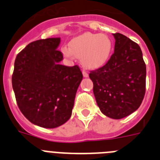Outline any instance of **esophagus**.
<instances>
[{"label": "esophagus", "mask_w": 160, "mask_h": 160, "mask_svg": "<svg viewBox=\"0 0 160 160\" xmlns=\"http://www.w3.org/2000/svg\"><path fill=\"white\" fill-rule=\"evenodd\" d=\"M82 75H83V77H84V78H88L89 77V74L87 73V72L85 71V70H82Z\"/></svg>", "instance_id": "1"}]
</instances>
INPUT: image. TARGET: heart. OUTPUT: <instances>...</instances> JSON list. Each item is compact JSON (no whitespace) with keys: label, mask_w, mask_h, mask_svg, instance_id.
I'll return each instance as SVG.
<instances>
[{"label":"heart","mask_w":160,"mask_h":160,"mask_svg":"<svg viewBox=\"0 0 160 160\" xmlns=\"http://www.w3.org/2000/svg\"><path fill=\"white\" fill-rule=\"evenodd\" d=\"M112 52V42L104 34L85 32L63 47V54L70 58L82 59V65L90 70H97L108 62Z\"/></svg>","instance_id":"1"}]
</instances>
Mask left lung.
<instances>
[{"label":"left lung","mask_w":160,"mask_h":160,"mask_svg":"<svg viewBox=\"0 0 160 160\" xmlns=\"http://www.w3.org/2000/svg\"><path fill=\"white\" fill-rule=\"evenodd\" d=\"M114 52L102 67L91 71L96 102L103 114L120 119L135 112L146 90V65L138 44L121 33H113Z\"/></svg>","instance_id":"1"}]
</instances>
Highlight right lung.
Segmentation results:
<instances>
[{"label":"right lung","mask_w":160,"mask_h":160,"mask_svg":"<svg viewBox=\"0 0 160 160\" xmlns=\"http://www.w3.org/2000/svg\"><path fill=\"white\" fill-rule=\"evenodd\" d=\"M60 38L29 43L17 56L12 84L20 111L29 122L55 128L70 119L82 80L78 66L61 65Z\"/></svg>","instance_id":"right-lung-1"}]
</instances>
